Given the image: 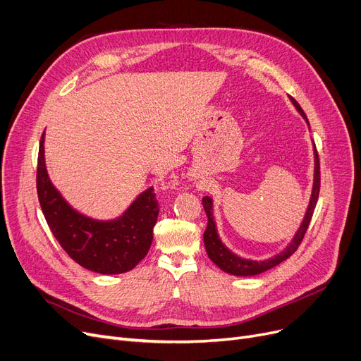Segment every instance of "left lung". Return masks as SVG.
Segmentation results:
<instances>
[{"instance_id":"1","label":"left lung","mask_w":361,"mask_h":361,"mask_svg":"<svg viewBox=\"0 0 361 361\" xmlns=\"http://www.w3.org/2000/svg\"><path fill=\"white\" fill-rule=\"evenodd\" d=\"M289 97L292 100V104L295 105V108L298 109V112L308 123V118H307L304 109L299 106V104L292 96H289ZM308 126H310V123H308ZM319 194H320V163H319V154H317L315 143H314V183H312V192H311L308 209L304 216V221H302V224H300L299 229L296 231V234L292 238L289 246H287L283 252L274 255L272 257L265 259V261H253V259L240 257L225 246L218 234V229H216V222H214V216H213V200L210 197H204L203 207L207 214V228L204 231V246H206V252L210 257V261L214 265H218L222 271H225L228 274H233V276H240V277L257 276V274L265 272L274 267H277L279 264L286 261L287 257H290L298 250L299 244H300L302 238H304L307 229H308V225L311 222L317 200H319Z\"/></svg>"}]
</instances>
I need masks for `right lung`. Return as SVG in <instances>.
<instances>
[{"label": "right lung", "mask_w": 361, "mask_h": 361, "mask_svg": "<svg viewBox=\"0 0 361 361\" xmlns=\"http://www.w3.org/2000/svg\"><path fill=\"white\" fill-rule=\"evenodd\" d=\"M37 192L53 235L82 268L97 274H121L133 269L147 256L158 216L152 188L143 191L117 219L97 221L81 214L66 203L49 178L42 133Z\"/></svg>", "instance_id": "1"}]
</instances>
